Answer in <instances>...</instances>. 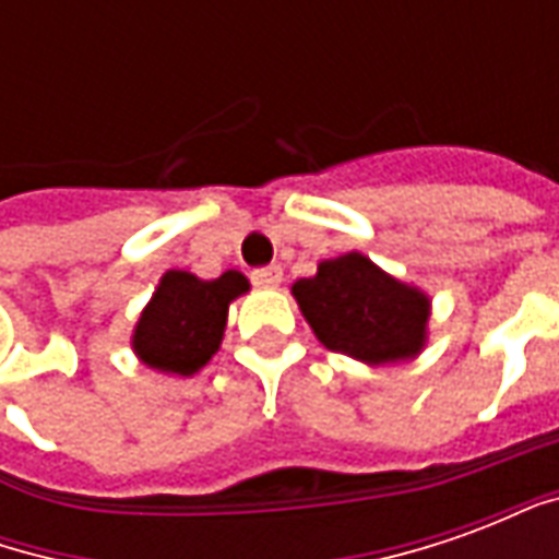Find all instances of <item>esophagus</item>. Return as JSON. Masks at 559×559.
<instances>
[{
    "label": "esophagus",
    "instance_id": "34e87169",
    "mask_svg": "<svg viewBox=\"0 0 559 559\" xmlns=\"http://www.w3.org/2000/svg\"><path fill=\"white\" fill-rule=\"evenodd\" d=\"M281 275H284V272H281V266H275V263H272V266H260V269H254V272H251V281H254L257 287H278L281 284Z\"/></svg>",
    "mask_w": 559,
    "mask_h": 559
}]
</instances>
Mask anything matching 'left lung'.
Wrapping results in <instances>:
<instances>
[{
  "mask_svg": "<svg viewBox=\"0 0 559 559\" xmlns=\"http://www.w3.org/2000/svg\"><path fill=\"white\" fill-rule=\"evenodd\" d=\"M293 296L329 350L371 365L421 350L428 299L356 251L323 260L314 278L293 284Z\"/></svg>",
  "mask_w": 559,
  "mask_h": 559,
  "instance_id": "8db88e82",
  "label": "left lung"
}]
</instances>
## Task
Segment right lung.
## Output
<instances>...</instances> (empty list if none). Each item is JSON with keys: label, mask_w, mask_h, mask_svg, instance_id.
Returning a JSON list of instances; mask_svg holds the SVG:
<instances>
[{"label": "right lung", "mask_w": 559, "mask_h": 559, "mask_svg": "<svg viewBox=\"0 0 559 559\" xmlns=\"http://www.w3.org/2000/svg\"><path fill=\"white\" fill-rule=\"evenodd\" d=\"M248 290L239 272H224L215 281H200L173 269L146 305L134 332L140 359L167 374H194L218 350L227 305Z\"/></svg>", "instance_id": "add662e5"}]
</instances>
